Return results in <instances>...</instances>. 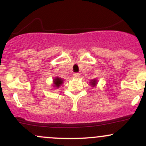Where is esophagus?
<instances>
[{
    "instance_id": "1",
    "label": "esophagus",
    "mask_w": 146,
    "mask_h": 146,
    "mask_svg": "<svg viewBox=\"0 0 146 146\" xmlns=\"http://www.w3.org/2000/svg\"><path fill=\"white\" fill-rule=\"evenodd\" d=\"M73 77H74L75 78H79L80 77V74L78 73H75L74 74H73Z\"/></svg>"
}]
</instances>
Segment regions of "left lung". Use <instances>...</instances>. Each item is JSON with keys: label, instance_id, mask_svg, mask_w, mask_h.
Wrapping results in <instances>:
<instances>
[{"label": "left lung", "instance_id": "obj_1", "mask_svg": "<svg viewBox=\"0 0 146 146\" xmlns=\"http://www.w3.org/2000/svg\"><path fill=\"white\" fill-rule=\"evenodd\" d=\"M98 80H97L96 78H95V79H93V80H90L89 84L92 87H95L97 86V84H98Z\"/></svg>", "mask_w": 146, "mask_h": 146}]
</instances>
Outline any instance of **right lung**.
I'll return each mask as SVG.
<instances>
[{"instance_id":"1","label":"right lung","mask_w":146,"mask_h":146,"mask_svg":"<svg viewBox=\"0 0 146 146\" xmlns=\"http://www.w3.org/2000/svg\"><path fill=\"white\" fill-rule=\"evenodd\" d=\"M64 83V80L62 78H60V77H56L53 80V88H55L56 89L58 88L60 86H62V84Z\"/></svg>"}]
</instances>
